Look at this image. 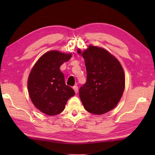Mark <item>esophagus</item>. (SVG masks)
Returning a JSON list of instances; mask_svg holds the SVG:
<instances>
[{
	"instance_id": "obj_1",
	"label": "esophagus",
	"mask_w": 155,
	"mask_h": 155,
	"mask_svg": "<svg viewBox=\"0 0 155 155\" xmlns=\"http://www.w3.org/2000/svg\"><path fill=\"white\" fill-rule=\"evenodd\" d=\"M73 89H74V92H75L76 93H78V87L77 86V85H75V86H74V87H73Z\"/></svg>"
}]
</instances>
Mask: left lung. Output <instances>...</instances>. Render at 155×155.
<instances>
[{
	"instance_id": "8db88e82",
	"label": "left lung",
	"mask_w": 155,
	"mask_h": 155,
	"mask_svg": "<svg viewBox=\"0 0 155 155\" xmlns=\"http://www.w3.org/2000/svg\"><path fill=\"white\" fill-rule=\"evenodd\" d=\"M78 53L81 51L78 50ZM87 81L79 88L84 107L95 114L106 113L115 107L123 95L125 77L120 62L107 51L90 46L83 52Z\"/></svg>"
}]
</instances>
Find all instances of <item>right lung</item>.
<instances>
[{"instance_id": "right-lung-1", "label": "right lung", "mask_w": 155, "mask_h": 155, "mask_svg": "<svg viewBox=\"0 0 155 155\" xmlns=\"http://www.w3.org/2000/svg\"><path fill=\"white\" fill-rule=\"evenodd\" d=\"M71 57L70 54L52 51L44 54L32 68L28 80L31 99L39 110L56 115L64 110L74 90L65 84L60 67Z\"/></svg>"}]
</instances>
